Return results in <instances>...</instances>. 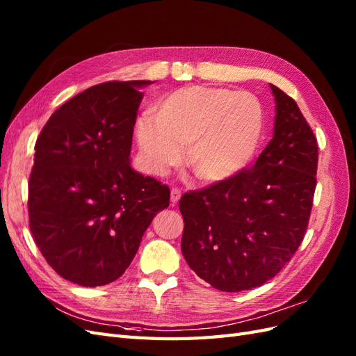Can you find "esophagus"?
I'll use <instances>...</instances> for the list:
<instances>
[{
  "instance_id": "34e87169",
  "label": "esophagus",
  "mask_w": 356,
  "mask_h": 356,
  "mask_svg": "<svg viewBox=\"0 0 356 356\" xmlns=\"http://www.w3.org/2000/svg\"><path fill=\"white\" fill-rule=\"evenodd\" d=\"M180 197H181V192H180V189H177V188H172V189H171V195H170L171 204H172V206H176L177 202H179V200H180Z\"/></svg>"
}]
</instances>
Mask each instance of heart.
<instances>
[{
  "label": "heart",
  "instance_id": "obj_1",
  "mask_svg": "<svg viewBox=\"0 0 356 356\" xmlns=\"http://www.w3.org/2000/svg\"><path fill=\"white\" fill-rule=\"evenodd\" d=\"M264 129L259 99L245 90L186 86L158 101L154 118L137 122L136 136L145 168L162 175L186 164L204 184H219L245 168L255 155Z\"/></svg>",
  "mask_w": 356,
  "mask_h": 356
}]
</instances>
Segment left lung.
<instances>
[{"label":"left lung","instance_id":"8db88e82","mask_svg":"<svg viewBox=\"0 0 356 356\" xmlns=\"http://www.w3.org/2000/svg\"><path fill=\"white\" fill-rule=\"evenodd\" d=\"M273 138L252 168L180 198L181 253L223 292L264 285L304 238L316 188L318 143L296 101L270 85Z\"/></svg>","mask_w":356,"mask_h":356}]
</instances>
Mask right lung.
Here are the masks:
<instances>
[{"label": "right lung", "mask_w": 356, "mask_h": 356, "mask_svg": "<svg viewBox=\"0 0 356 356\" xmlns=\"http://www.w3.org/2000/svg\"><path fill=\"white\" fill-rule=\"evenodd\" d=\"M150 80L106 82L67 101L35 141L28 213L35 245L80 286L119 279L170 189L131 167L133 133Z\"/></svg>", "instance_id": "right-lung-1"}]
</instances>
